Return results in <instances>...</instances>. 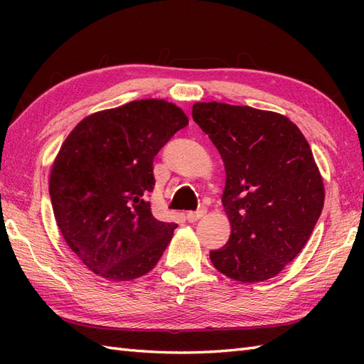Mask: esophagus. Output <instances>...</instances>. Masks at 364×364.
Returning <instances> with one entry per match:
<instances>
[{
  "label": "esophagus",
  "mask_w": 364,
  "mask_h": 364,
  "mask_svg": "<svg viewBox=\"0 0 364 364\" xmlns=\"http://www.w3.org/2000/svg\"><path fill=\"white\" fill-rule=\"evenodd\" d=\"M205 214H206V208H200V210H197V211H189L186 214V218L189 222H196L198 219H202Z\"/></svg>",
  "instance_id": "34e87169"
}]
</instances>
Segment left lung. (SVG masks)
<instances>
[{"mask_svg": "<svg viewBox=\"0 0 364 364\" xmlns=\"http://www.w3.org/2000/svg\"><path fill=\"white\" fill-rule=\"evenodd\" d=\"M192 117L219 150L228 242L210 252L219 272L242 283L280 274L304 249L323 208V183L310 144L277 112L196 103Z\"/></svg>", "mask_w": 364, "mask_h": 364, "instance_id": "8db88e82", "label": "left lung"}]
</instances>
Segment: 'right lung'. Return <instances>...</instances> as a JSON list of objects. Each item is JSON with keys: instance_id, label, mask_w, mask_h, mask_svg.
<instances>
[{"instance_id": "add662e5", "label": "right lung", "mask_w": 364, "mask_h": 364, "mask_svg": "<svg viewBox=\"0 0 364 364\" xmlns=\"http://www.w3.org/2000/svg\"><path fill=\"white\" fill-rule=\"evenodd\" d=\"M188 123L172 103L139 100L89 115L65 139L50 198L60 233L92 272L128 282L156 266L176 223L151 214L153 159Z\"/></svg>"}]
</instances>
